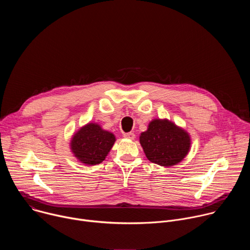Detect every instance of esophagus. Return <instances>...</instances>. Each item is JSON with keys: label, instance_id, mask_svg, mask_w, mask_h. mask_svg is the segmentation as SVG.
<instances>
[{"label": "esophagus", "instance_id": "1", "mask_svg": "<svg viewBox=\"0 0 250 250\" xmlns=\"http://www.w3.org/2000/svg\"><path fill=\"white\" fill-rule=\"evenodd\" d=\"M124 137L126 139L133 140L135 138V134L133 132H126V133H124Z\"/></svg>", "mask_w": 250, "mask_h": 250}]
</instances>
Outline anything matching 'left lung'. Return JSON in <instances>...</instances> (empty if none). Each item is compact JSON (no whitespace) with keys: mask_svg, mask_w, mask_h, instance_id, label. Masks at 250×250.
<instances>
[{"mask_svg":"<svg viewBox=\"0 0 250 250\" xmlns=\"http://www.w3.org/2000/svg\"><path fill=\"white\" fill-rule=\"evenodd\" d=\"M139 142L147 159L155 164L170 167L181 162L188 154L191 139L183 128L168 120H153Z\"/></svg>","mask_w":250,"mask_h":250,"instance_id":"8db88e82","label":"left lung"}]
</instances>
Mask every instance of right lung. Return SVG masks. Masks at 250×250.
<instances>
[{
	"label": "right lung",
	"instance_id": "obj_1",
	"mask_svg": "<svg viewBox=\"0 0 250 250\" xmlns=\"http://www.w3.org/2000/svg\"><path fill=\"white\" fill-rule=\"evenodd\" d=\"M116 141L115 135L104 130L97 124H88L81 127L71 140V151L86 165L103 162Z\"/></svg>",
	"mask_w": 250,
	"mask_h": 250
}]
</instances>
